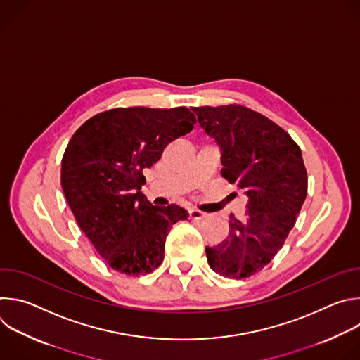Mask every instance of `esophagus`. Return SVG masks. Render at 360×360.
I'll use <instances>...</instances> for the list:
<instances>
[{
  "label": "esophagus",
  "mask_w": 360,
  "mask_h": 360,
  "mask_svg": "<svg viewBox=\"0 0 360 360\" xmlns=\"http://www.w3.org/2000/svg\"><path fill=\"white\" fill-rule=\"evenodd\" d=\"M188 214H189L191 219H196V221H200V219H203L205 217H207V214L202 212V211H198V210H189Z\"/></svg>",
  "instance_id": "obj_1"
}]
</instances>
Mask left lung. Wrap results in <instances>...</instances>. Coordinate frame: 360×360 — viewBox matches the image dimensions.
Wrapping results in <instances>:
<instances>
[{
  "instance_id": "left-lung-1",
  "label": "left lung",
  "mask_w": 360,
  "mask_h": 360,
  "mask_svg": "<svg viewBox=\"0 0 360 360\" xmlns=\"http://www.w3.org/2000/svg\"><path fill=\"white\" fill-rule=\"evenodd\" d=\"M192 111L221 149L222 176L248 198L245 219L231 215L228 238L205 248L208 264L225 278H249L283 246L304 202L307 175L300 148L279 125L246 107Z\"/></svg>"
}]
</instances>
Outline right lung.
<instances>
[{"instance_id":"1","label":"right lung","mask_w":360,"mask_h":360,"mask_svg":"<svg viewBox=\"0 0 360 360\" xmlns=\"http://www.w3.org/2000/svg\"><path fill=\"white\" fill-rule=\"evenodd\" d=\"M195 122L185 107L115 108L89 118L68 142L63 191L79 228L112 269L139 276L164 261L168 232L188 212L150 205L141 192L142 171Z\"/></svg>"}]
</instances>
